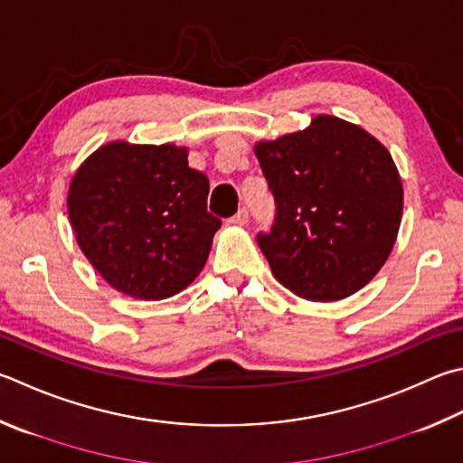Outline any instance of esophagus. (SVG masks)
Listing matches in <instances>:
<instances>
[{
  "instance_id": "obj_1",
  "label": "esophagus",
  "mask_w": 463,
  "mask_h": 463,
  "mask_svg": "<svg viewBox=\"0 0 463 463\" xmlns=\"http://www.w3.org/2000/svg\"><path fill=\"white\" fill-rule=\"evenodd\" d=\"M229 222L231 224H237V226H245L249 222V210L245 206L239 208V213L234 214Z\"/></svg>"
}]
</instances>
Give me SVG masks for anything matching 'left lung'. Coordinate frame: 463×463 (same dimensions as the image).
Listing matches in <instances>:
<instances>
[{"label": "left lung", "instance_id": "obj_1", "mask_svg": "<svg viewBox=\"0 0 463 463\" xmlns=\"http://www.w3.org/2000/svg\"><path fill=\"white\" fill-rule=\"evenodd\" d=\"M275 198L271 232L257 242L283 288L312 301L352 296L381 271L397 241L402 184L381 141L317 115L304 131L259 141Z\"/></svg>", "mask_w": 463, "mask_h": 463}]
</instances>
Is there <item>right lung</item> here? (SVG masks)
<instances>
[{"label": "right lung", "mask_w": 463, "mask_h": 463, "mask_svg": "<svg viewBox=\"0 0 463 463\" xmlns=\"http://www.w3.org/2000/svg\"><path fill=\"white\" fill-rule=\"evenodd\" d=\"M208 190L186 147L111 141L80 164L66 203L80 250L111 288L165 299L196 279L221 229Z\"/></svg>", "instance_id": "obj_1"}]
</instances>
